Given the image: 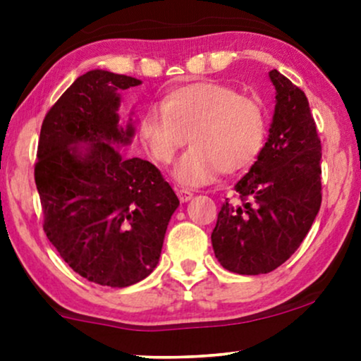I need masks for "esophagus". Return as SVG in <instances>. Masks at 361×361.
Here are the masks:
<instances>
[{"label": "esophagus", "mask_w": 361, "mask_h": 361, "mask_svg": "<svg viewBox=\"0 0 361 361\" xmlns=\"http://www.w3.org/2000/svg\"><path fill=\"white\" fill-rule=\"evenodd\" d=\"M177 197H179V200L184 204V202H189L192 199V192L187 190V189H177Z\"/></svg>", "instance_id": "esophagus-1"}]
</instances>
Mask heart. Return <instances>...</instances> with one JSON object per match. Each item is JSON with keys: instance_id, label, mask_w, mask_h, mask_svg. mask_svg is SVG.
Returning a JSON list of instances; mask_svg holds the SVG:
<instances>
[{"instance_id": "b5f03b06", "label": "heart", "mask_w": 361, "mask_h": 361, "mask_svg": "<svg viewBox=\"0 0 361 361\" xmlns=\"http://www.w3.org/2000/svg\"><path fill=\"white\" fill-rule=\"evenodd\" d=\"M268 133L266 113L255 98L216 82L176 88L141 116L137 136L159 164H171L190 140L194 146L174 167L182 185L210 184L221 171L235 174L253 164Z\"/></svg>"}]
</instances>
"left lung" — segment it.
<instances>
[{
	"instance_id": "obj_1",
	"label": "left lung",
	"mask_w": 361,
	"mask_h": 361,
	"mask_svg": "<svg viewBox=\"0 0 361 361\" xmlns=\"http://www.w3.org/2000/svg\"><path fill=\"white\" fill-rule=\"evenodd\" d=\"M269 136L236 182L241 204L221 205L212 246L225 269L266 274L288 261L309 233L322 202V146L305 93L278 71Z\"/></svg>"
}]
</instances>
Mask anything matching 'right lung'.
Segmentation results:
<instances>
[{
	"instance_id": "1",
	"label": "right lung",
	"mask_w": 361,
	"mask_h": 361,
	"mask_svg": "<svg viewBox=\"0 0 361 361\" xmlns=\"http://www.w3.org/2000/svg\"><path fill=\"white\" fill-rule=\"evenodd\" d=\"M137 85L100 68L78 77L44 118L34 169L49 241L77 274L110 288L152 273L179 207L154 164L120 152L135 136L133 118L120 125V93Z\"/></svg>"
}]
</instances>
